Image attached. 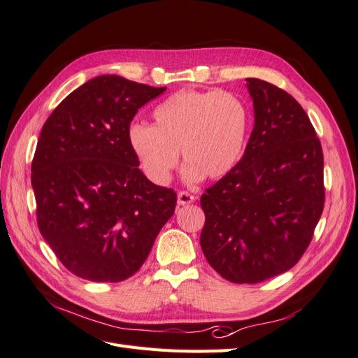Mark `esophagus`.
<instances>
[{
	"label": "esophagus",
	"mask_w": 358,
	"mask_h": 358,
	"mask_svg": "<svg viewBox=\"0 0 358 358\" xmlns=\"http://www.w3.org/2000/svg\"><path fill=\"white\" fill-rule=\"evenodd\" d=\"M194 201H196V196H192V194H189L188 191H179L178 203L180 206H187V204H191Z\"/></svg>",
	"instance_id": "esophagus-1"
}]
</instances>
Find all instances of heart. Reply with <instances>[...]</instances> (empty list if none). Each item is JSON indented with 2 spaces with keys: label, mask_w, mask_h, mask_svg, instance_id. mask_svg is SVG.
<instances>
[{
  "label": "heart",
  "mask_w": 358,
  "mask_h": 358,
  "mask_svg": "<svg viewBox=\"0 0 358 358\" xmlns=\"http://www.w3.org/2000/svg\"><path fill=\"white\" fill-rule=\"evenodd\" d=\"M154 125L137 122L127 131L143 175L164 187L178 167L179 150L187 161L183 178L222 179L241 159L248 134V109L239 96L220 90H182L159 103Z\"/></svg>",
  "instance_id": "b5f03b06"
}]
</instances>
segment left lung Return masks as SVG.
I'll return each instance as SVG.
<instances>
[{"mask_svg": "<svg viewBox=\"0 0 358 358\" xmlns=\"http://www.w3.org/2000/svg\"><path fill=\"white\" fill-rule=\"evenodd\" d=\"M246 82L255 124L245 154L200 200L203 254L234 284L263 282L296 266L326 199L322 148L306 112L278 86Z\"/></svg>", "mask_w": 358, "mask_h": 358, "instance_id": "1", "label": "left lung"}]
</instances>
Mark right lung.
Wrapping results in <instances>:
<instances>
[{
	"mask_svg": "<svg viewBox=\"0 0 358 358\" xmlns=\"http://www.w3.org/2000/svg\"><path fill=\"white\" fill-rule=\"evenodd\" d=\"M164 91L99 76L67 95L41 128L31 164L38 230L76 276H133L175 213L178 194L143 175L127 140L140 107Z\"/></svg>",
	"mask_w": 358,
	"mask_h": 358,
	"instance_id": "right-lung-1",
	"label": "right lung"
}]
</instances>
